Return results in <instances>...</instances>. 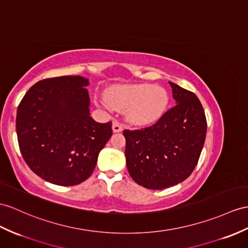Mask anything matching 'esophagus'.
<instances>
[{
    "label": "esophagus",
    "instance_id": "1",
    "mask_svg": "<svg viewBox=\"0 0 248 248\" xmlns=\"http://www.w3.org/2000/svg\"><path fill=\"white\" fill-rule=\"evenodd\" d=\"M112 130H113V132H120V131H122L123 130V126H122V124H120L119 122H113L112 123Z\"/></svg>",
    "mask_w": 248,
    "mask_h": 248
}]
</instances>
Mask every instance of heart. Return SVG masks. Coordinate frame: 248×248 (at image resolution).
<instances>
[{"instance_id": "obj_1", "label": "heart", "mask_w": 248, "mask_h": 248, "mask_svg": "<svg viewBox=\"0 0 248 248\" xmlns=\"http://www.w3.org/2000/svg\"><path fill=\"white\" fill-rule=\"evenodd\" d=\"M168 93L164 88L150 84H127L112 87L107 96H102L99 103L106 109L125 111L131 123L148 125L155 122L165 112Z\"/></svg>"}]
</instances>
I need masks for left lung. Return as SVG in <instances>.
Listing matches in <instances>:
<instances>
[{"label":"left lung","instance_id":"1","mask_svg":"<svg viewBox=\"0 0 248 248\" xmlns=\"http://www.w3.org/2000/svg\"><path fill=\"white\" fill-rule=\"evenodd\" d=\"M176 105L148 127L125 129L126 165L136 183L163 189L188 178L200 158L207 122L200 100L170 82Z\"/></svg>","mask_w":248,"mask_h":248}]
</instances>
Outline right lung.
Returning <instances> with one entry per match:
<instances>
[{
  "mask_svg": "<svg viewBox=\"0 0 248 248\" xmlns=\"http://www.w3.org/2000/svg\"><path fill=\"white\" fill-rule=\"evenodd\" d=\"M88 84L80 76L44 78L29 88L17 107L16 127L23 159L47 182H84L112 135L111 122L90 117Z\"/></svg>",
  "mask_w": 248,
  "mask_h": 248,
  "instance_id": "add662e5",
  "label": "right lung"
}]
</instances>
